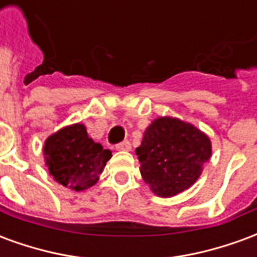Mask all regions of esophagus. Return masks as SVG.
Segmentation results:
<instances>
[{
    "instance_id": "obj_1",
    "label": "esophagus",
    "mask_w": 257,
    "mask_h": 257,
    "mask_svg": "<svg viewBox=\"0 0 257 257\" xmlns=\"http://www.w3.org/2000/svg\"><path fill=\"white\" fill-rule=\"evenodd\" d=\"M115 149L118 151H129L131 150V143H129L128 140H125V142H121V143H118L115 146Z\"/></svg>"
}]
</instances>
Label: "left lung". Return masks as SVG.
Here are the masks:
<instances>
[{
	"mask_svg": "<svg viewBox=\"0 0 257 257\" xmlns=\"http://www.w3.org/2000/svg\"><path fill=\"white\" fill-rule=\"evenodd\" d=\"M136 156L153 193L169 198L190 189L212 156L209 136L193 123L158 117L146 128Z\"/></svg>",
	"mask_w": 257,
	"mask_h": 257,
	"instance_id": "left-lung-1",
	"label": "left lung"
}]
</instances>
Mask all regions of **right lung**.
Here are the masks:
<instances>
[{
    "label": "right lung",
    "mask_w": 257,
    "mask_h": 257,
    "mask_svg": "<svg viewBox=\"0 0 257 257\" xmlns=\"http://www.w3.org/2000/svg\"><path fill=\"white\" fill-rule=\"evenodd\" d=\"M42 151L53 179L74 191L95 186L111 158V151L89 138L85 125L79 122L48 136Z\"/></svg>",
    "instance_id": "1"
}]
</instances>
